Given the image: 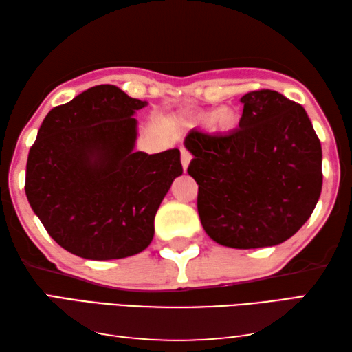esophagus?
Here are the masks:
<instances>
[{
	"label": "esophagus",
	"mask_w": 352,
	"mask_h": 352,
	"mask_svg": "<svg viewBox=\"0 0 352 352\" xmlns=\"http://www.w3.org/2000/svg\"><path fill=\"white\" fill-rule=\"evenodd\" d=\"M190 160H192V155H190V152L186 149H182V164H183V169L188 170V166L190 163Z\"/></svg>",
	"instance_id": "34e87169"
}]
</instances>
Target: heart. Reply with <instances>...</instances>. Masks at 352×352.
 <instances>
[{"label":"heart","mask_w":352,"mask_h":352,"mask_svg":"<svg viewBox=\"0 0 352 352\" xmlns=\"http://www.w3.org/2000/svg\"><path fill=\"white\" fill-rule=\"evenodd\" d=\"M219 114V117L217 118V124H219L221 129H232V127L237 124V115H235L234 112H231V111H217V112H212V113H209V115H206V117H204V120L206 121H209V120H212L214 117H216V115Z\"/></svg>","instance_id":"1"}]
</instances>
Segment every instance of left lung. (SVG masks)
I'll return each mask as SVG.
<instances>
[{
  "label": "left lung",
  "instance_id": "1",
  "mask_svg": "<svg viewBox=\"0 0 352 352\" xmlns=\"http://www.w3.org/2000/svg\"><path fill=\"white\" fill-rule=\"evenodd\" d=\"M240 127L189 132L188 174L203 229L223 246L254 249L292 237L322 192V146L302 104L271 89L241 97Z\"/></svg>",
  "mask_w": 352,
  "mask_h": 352
}]
</instances>
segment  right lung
Here are the masks:
<instances>
[{
    "mask_svg": "<svg viewBox=\"0 0 352 352\" xmlns=\"http://www.w3.org/2000/svg\"><path fill=\"white\" fill-rule=\"evenodd\" d=\"M146 101L112 85L87 89L50 111L32 144L25 195L50 237L89 260L124 258L154 239L155 214L180 151L135 152V111Z\"/></svg>",
    "mask_w": 352,
    "mask_h": 352,
    "instance_id": "1",
    "label": "right lung"
}]
</instances>
